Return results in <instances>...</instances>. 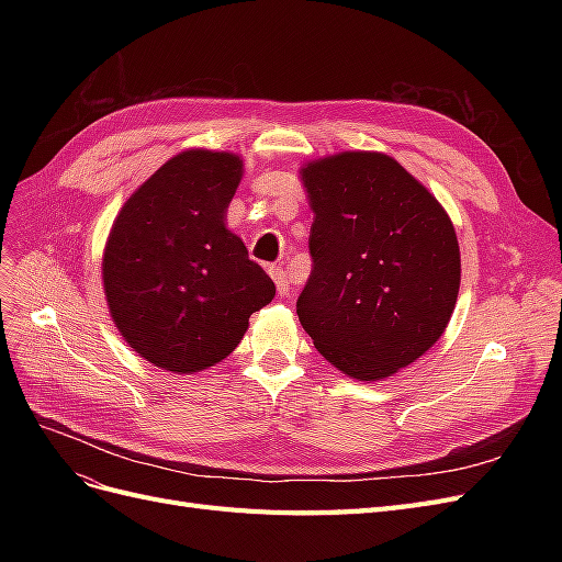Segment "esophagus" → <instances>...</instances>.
<instances>
[{
	"label": "esophagus",
	"mask_w": 562,
	"mask_h": 562,
	"mask_svg": "<svg viewBox=\"0 0 562 562\" xmlns=\"http://www.w3.org/2000/svg\"><path fill=\"white\" fill-rule=\"evenodd\" d=\"M271 279H274L277 291H279L281 297H288L293 293V283H291V279H288V271L283 267L271 269Z\"/></svg>",
	"instance_id": "1"
}]
</instances>
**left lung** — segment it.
I'll return each mask as SVG.
<instances>
[{"instance_id": "8db88e82", "label": "left lung", "mask_w": 562, "mask_h": 562, "mask_svg": "<svg viewBox=\"0 0 562 562\" xmlns=\"http://www.w3.org/2000/svg\"><path fill=\"white\" fill-rule=\"evenodd\" d=\"M314 209L312 274L297 318L356 380H382L443 335L459 293V246L440 203L378 151L302 168Z\"/></svg>"}]
</instances>
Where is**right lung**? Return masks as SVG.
I'll list each match as a JSON object with an SVG mask.
<instances>
[{"label": "right lung", "mask_w": 562, "mask_h": 562, "mask_svg": "<svg viewBox=\"0 0 562 562\" xmlns=\"http://www.w3.org/2000/svg\"><path fill=\"white\" fill-rule=\"evenodd\" d=\"M229 151L190 149L135 192L110 232L103 281L119 333L143 359L196 372L229 356L277 295L225 211L241 180Z\"/></svg>", "instance_id": "obj_1"}]
</instances>
